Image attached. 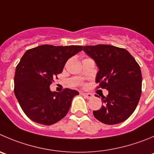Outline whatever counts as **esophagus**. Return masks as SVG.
I'll return each mask as SVG.
<instances>
[{
  "label": "esophagus",
  "instance_id": "obj_1",
  "mask_svg": "<svg viewBox=\"0 0 154 154\" xmlns=\"http://www.w3.org/2000/svg\"><path fill=\"white\" fill-rule=\"evenodd\" d=\"M82 94L86 98H88V99H90V98H91L93 97V94L91 93H82Z\"/></svg>",
  "mask_w": 154,
  "mask_h": 154
}]
</instances>
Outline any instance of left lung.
Segmentation results:
<instances>
[{
	"instance_id": "1",
	"label": "left lung",
	"mask_w": 154,
	"mask_h": 154,
	"mask_svg": "<svg viewBox=\"0 0 154 154\" xmlns=\"http://www.w3.org/2000/svg\"><path fill=\"white\" fill-rule=\"evenodd\" d=\"M83 51L99 69L97 88L106 89L103 106L94 110L95 118L107 125L126 120L136 109L141 94L142 75L138 63L124 48L107 45L83 46Z\"/></svg>"
}]
</instances>
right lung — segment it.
<instances>
[{
  "mask_svg": "<svg viewBox=\"0 0 154 154\" xmlns=\"http://www.w3.org/2000/svg\"><path fill=\"white\" fill-rule=\"evenodd\" d=\"M82 51V46L44 45L28 50L16 68L14 94L26 116L33 122L50 125L62 119L71 106L75 90L51 91L54 79L66 61Z\"/></svg>",
  "mask_w": 154,
  "mask_h": 154,
  "instance_id": "right-lung-1",
  "label": "right lung"
}]
</instances>
